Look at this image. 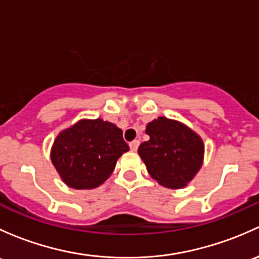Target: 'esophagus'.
Wrapping results in <instances>:
<instances>
[{
    "instance_id": "34e87169",
    "label": "esophagus",
    "mask_w": 259,
    "mask_h": 259,
    "mask_svg": "<svg viewBox=\"0 0 259 259\" xmlns=\"http://www.w3.org/2000/svg\"><path fill=\"white\" fill-rule=\"evenodd\" d=\"M139 144H140L139 140H133V142L129 144L130 145V149H132L133 151H137L138 148H139Z\"/></svg>"
}]
</instances>
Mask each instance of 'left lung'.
Masks as SVG:
<instances>
[{
	"label": "left lung",
	"instance_id": "1",
	"mask_svg": "<svg viewBox=\"0 0 259 259\" xmlns=\"http://www.w3.org/2000/svg\"><path fill=\"white\" fill-rule=\"evenodd\" d=\"M148 142L138 149L151 178L166 188H183L202 166L204 145L199 135L176 120L158 117L146 125Z\"/></svg>",
	"mask_w": 259,
	"mask_h": 259
}]
</instances>
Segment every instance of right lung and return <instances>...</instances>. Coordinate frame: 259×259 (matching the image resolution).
Returning <instances> with one entry per match:
<instances>
[{
    "label": "right lung",
    "mask_w": 259,
    "mask_h": 259,
    "mask_svg": "<svg viewBox=\"0 0 259 259\" xmlns=\"http://www.w3.org/2000/svg\"><path fill=\"white\" fill-rule=\"evenodd\" d=\"M129 150L121 129L101 119L81 120L57 135L51 160L74 189H93L113 173L116 160Z\"/></svg>",
    "instance_id": "add662e5"
}]
</instances>
